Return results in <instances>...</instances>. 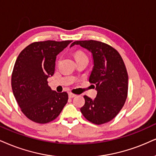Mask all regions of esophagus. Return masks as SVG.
Wrapping results in <instances>:
<instances>
[{
    "label": "esophagus",
    "mask_w": 156,
    "mask_h": 156,
    "mask_svg": "<svg viewBox=\"0 0 156 156\" xmlns=\"http://www.w3.org/2000/svg\"><path fill=\"white\" fill-rule=\"evenodd\" d=\"M76 95H74V94H73L72 93H69V98H73L76 97Z\"/></svg>",
    "instance_id": "1"
}]
</instances>
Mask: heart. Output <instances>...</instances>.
<instances>
[{
  "mask_svg": "<svg viewBox=\"0 0 156 156\" xmlns=\"http://www.w3.org/2000/svg\"><path fill=\"white\" fill-rule=\"evenodd\" d=\"M87 58L85 54L82 51H77L76 53H75V58L76 60H78L80 58Z\"/></svg>",
  "mask_w": 156,
  "mask_h": 156,
  "instance_id": "heart-1",
  "label": "heart"
}]
</instances>
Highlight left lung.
Segmentation results:
<instances>
[{"label": "left lung", "mask_w": 156, "mask_h": 156, "mask_svg": "<svg viewBox=\"0 0 156 156\" xmlns=\"http://www.w3.org/2000/svg\"><path fill=\"white\" fill-rule=\"evenodd\" d=\"M91 53L93 67L89 82L97 90L95 99L84 95L85 103L80 108L84 118L95 124L110 122L124 106L128 92V74L118 51L95 40L75 41Z\"/></svg>", "instance_id": "obj_1"}]
</instances>
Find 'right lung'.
Wrapping results in <instances>:
<instances>
[{
    "label": "right lung",
    "instance_id": "right-lung-1",
    "mask_svg": "<svg viewBox=\"0 0 156 156\" xmlns=\"http://www.w3.org/2000/svg\"><path fill=\"white\" fill-rule=\"evenodd\" d=\"M72 40L36 42L19 53L11 76L13 95L29 119L46 124L56 119L68 101L66 92L57 93L48 84L54 74L55 59Z\"/></svg>",
    "mask_w": 156,
    "mask_h": 156
}]
</instances>
